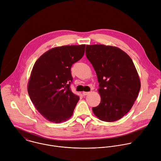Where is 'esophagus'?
Returning a JSON list of instances; mask_svg holds the SVG:
<instances>
[{"label":"esophagus","instance_id":"1","mask_svg":"<svg viewBox=\"0 0 161 161\" xmlns=\"http://www.w3.org/2000/svg\"><path fill=\"white\" fill-rule=\"evenodd\" d=\"M89 93H90V92H83V95H87L88 94H89Z\"/></svg>","mask_w":161,"mask_h":161}]
</instances>
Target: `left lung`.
<instances>
[{"label":"left lung","mask_w":161,"mask_h":161,"mask_svg":"<svg viewBox=\"0 0 161 161\" xmlns=\"http://www.w3.org/2000/svg\"><path fill=\"white\" fill-rule=\"evenodd\" d=\"M86 56L99 83L101 100L92 108L94 114L105 122L122 118L131 109L141 86L132 59L121 49L102 44L86 45Z\"/></svg>","instance_id":"left-lung-1"}]
</instances>
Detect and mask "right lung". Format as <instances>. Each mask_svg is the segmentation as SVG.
<instances>
[{"mask_svg": "<svg viewBox=\"0 0 161 161\" xmlns=\"http://www.w3.org/2000/svg\"><path fill=\"white\" fill-rule=\"evenodd\" d=\"M85 45L52 48L35 62L28 92L36 110L48 121L60 123L73 114L80 97L70 89L73 64L82 58Z\"/></svg>", "mask_w": 161, "mask_h": 161, "instance_id": "obj_1", "label": "right lung"}]
</instances>
